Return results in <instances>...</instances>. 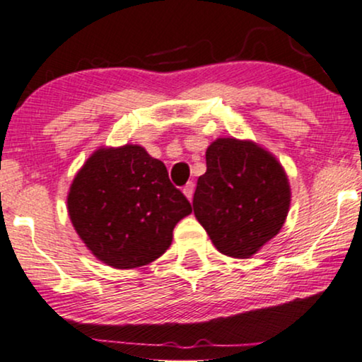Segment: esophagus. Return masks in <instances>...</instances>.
Here are the masks:
<instances>
[{
  "label": "esophagus",
  "instance_id": "1",
  "mask_svg": "<svg viewBox=\"0 0 362 362\" xmlns=\"http://www.w3.org/2000/svg\"><path fill=\"white\" fill-rule=\"evenodd\" d=\"M182 192H185V196L187 199H192V194H194V182H187V185L182 187Z\"/></svg>",
  "mask_w": 362,
  "mask_h": 362
}]
</instances>
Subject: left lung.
Masks as SVG:
<instances>
[{
	"label": "left lung",
	"mask_w": 362,
	"mask_h": 362,
	"mask_svg": "<svg viewBox=\"0 0 362 362\" xmlns=\"http://www.w3.org/2000/svg\"><path fill=\"white\" fill-rule=\"evenodd\" d=\"M192 208L216 250L250 257L283 228L291 189L273 154L251 143L219 138L206 151Z\"/></svg>",
	"instance_id": "obj_1"
}]
</instances>
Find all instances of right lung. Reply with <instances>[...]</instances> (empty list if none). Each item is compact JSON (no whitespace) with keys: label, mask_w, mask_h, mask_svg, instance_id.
I'll return each mask as SVG.
<instances>
[{"label":"right lung","mask_w":362,"mask_h":362,"mask_svg":"<svg viewBox=\"0 0 362 362\" xmlns=\"http://www.w3.org/2000/svg\"><path fill=\"white\" fill-rule=\"evenodd\" d=\"M191 211L166 166L136 144L98 149L68 194V213L79 238L98 259L118 269L161 256L171 246L177 221Z\"/></svg>","instance_id":"obj_1"}]
</instances>
